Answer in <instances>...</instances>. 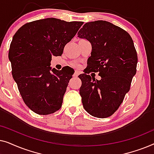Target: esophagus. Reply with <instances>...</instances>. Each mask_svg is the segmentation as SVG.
<instances>
[{
  "label": "esophagus",
  "instance_id": "esophagus-1",
  "mask_svg": "<svg viewBox=\"0 0 154 154\" xmlns=\"http://www.w3.org/2000/svg\"><path fill=\"white\" fill-rule=\"evenodd\" d=\"M79 75V72H78V71H75L74 73H73V76L74 77H77Z\"/></svg>",
  "mask_w": 154,
  "mask_h": 154
}]
</instances>
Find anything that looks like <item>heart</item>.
I'll return each instance as SVG.
<instances>
[{"mask_svg":"<svg viewBox=\"0 0 154 154\" xmlns=\"http://www.w3.org/2000/svg\"><path fill=\"white\" fill-rule=\"evenodd\" d=\"M73 66H77V65L76 64H73Z\"/></svg>","mask_w":154,"mask_h":154,"instance_id":"b5f03b06","label":"heart"}]
</instances>
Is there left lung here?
<instances>
[{
  "label": "left lung",
  "instance_id": "8db88e82",
  "mask_svg": "<svg viewBox=\"0 0 154 154\" xmlns=\"http://www.w3.org/2000/svg\"><path fill=\"white\" fill-rule=\"evenodd\" d=\"M78 36L92 45L88 66L79 75L84 109L92 116H111L123 102L136 73L137 54L133 41L124 29L103 20L85 23ZM90 72H99L101 80L91 77Z\"/></svg>",
  "mask_w": 154,
  "mask_h": 154
}]
</instances>
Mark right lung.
I'll return each mask as SVG.
<instances>
[{
  "label": "right lung",
  "instance_id": "obj_1",
  "mask_svg": "<svg viewBox=\"0 0 154 154\" xmlns=\"http://www.w3.org/2000/svg\"><path fill=\"white\" fill-rule=\"evenodd\" d=\"M83 24L47 18L26 23L14 35L8 53L12 77L23 101L37 114H51L62 107L73 70L51 69L50 62L52 55L62 56Z\"/></svg>",
  "mask_w": 154,
  "mask_h": 154
}]
</instances>
